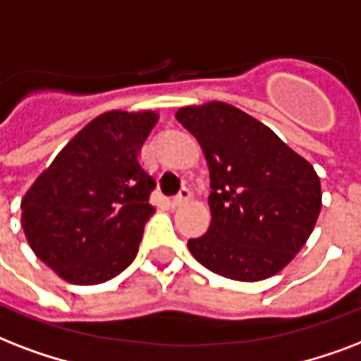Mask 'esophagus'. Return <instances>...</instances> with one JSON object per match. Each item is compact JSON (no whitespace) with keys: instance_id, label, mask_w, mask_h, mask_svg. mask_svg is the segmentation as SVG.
I'll list each match as a JSON object with an SVG mask.
<instances>
[{"instance_id":"esophagus-1","label":"esophagus","mask_w":361,"mask_h":361,"mask_svg":"<svg viewBox=\"0 0 361 361\" xmlns=\"http://www.w3.org/2000/svg\"><path fill=\"white\" fill-rule=\"evenodd\" d=\"M190 195H192V192H190L188 188H183L177 195H173V197H171V207L184 205V203L190 200Z\"/></svg>"}]
</instances>
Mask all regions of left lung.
I'll return each mask as SVG.
<instances>
[{"mask_svg":"<svg viewBox=\"0 0 361 361\" xmlns=\"http://www.w3.org/2000/svg\"><path fill=\"white\" fill-rule=\"evenodd\" d=\"M200 141L211 173V226L190 239L194 258L216 275L254 282L292 262L322 209L312 166L233 105L177 111Z\"/></svg>","mask_w":361,"mask_h":361,"instance_id":"8db88e82","label":"left lung"}]
</instances>
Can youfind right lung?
<instances>
[{
    "mask_svg": "<svg viewBox=\"0 0 361 361\" xmlns=\"http://www.w3.org/2000/svg\"><path fill=\"white\" fill-rule=\"evenodd\" d=\"M150 111H111L67 142L22 200V228L41 262L73 284H99L135 259L154 207L139 149Z\"/></svg>",
    "mask_w": 361,
    "mask_h": 361,
    "instance_id": "1",
    "label": "right lung"
}]
</instances>
